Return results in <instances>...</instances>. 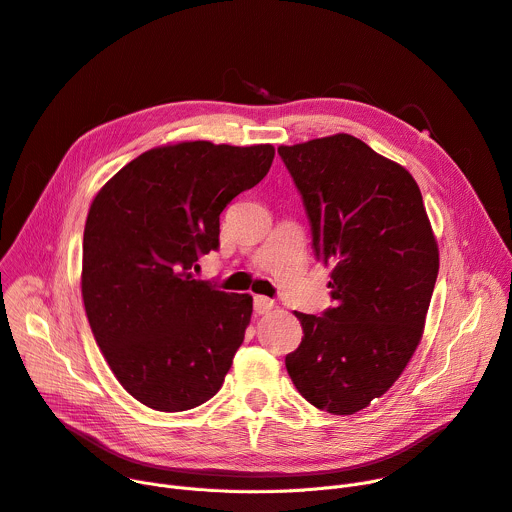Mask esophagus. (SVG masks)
<instances>
[{
    "label": "esophagus",
    "mask_w": 512,
    "mask_h": 512,
    "mask_svg": "<svg viewBox=\"0 0 512 512\" xmlns=\"http://www.w3.org/2000/svg\"><path fill=\"white\" fill-rule=\"evenodd\" d=\"M272 307H274V301H272V299L262 297V295H256V297H254V311L258 313V316H264V313H268Z\"/></svg>",
    "instance_id": "obj_1"
}]
</instances>
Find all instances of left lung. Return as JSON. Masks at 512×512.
<instances>
[{
	"mask_svg": "<svg viewBox=\"0 0 512 512\" xmlns=\"http://www.w3.org/2000/svg\"><path fill=\"white\" fill-rule=\"evenodd\" d=\"M279 155L301 192L316 258L334 264L336 301L322 316L295 311L303 338L285 365L311 406L355 414L412 359L439 246L412 174L361 139L338 133L281 145Z\"/></svg>",
	"mask_w": 512,
	"mask_h": 512,
	"instance_id": "left-lung-1",
	"label": "left lung"
}]
</instances>
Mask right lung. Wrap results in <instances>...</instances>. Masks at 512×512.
<instances>
[{"label": "right lung", "instance_id": "obj_1", "mask_svg": "<svg viewBox=\"0 0 512 512\" xmlns=\"http://www.w3.org/2000/svg\"><path fill=\"white\" fill-rule=\"evenodd\" d=\"M272 145L184 141L116 172L84 229L82 297L102 355L135 400L182 412L211 400L244 342L248 293L194 279L219 215L270 170Z\"/></svg>", "mask_w": 512, "mask_h": 512}]
</instances>
